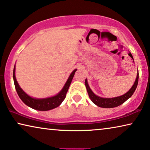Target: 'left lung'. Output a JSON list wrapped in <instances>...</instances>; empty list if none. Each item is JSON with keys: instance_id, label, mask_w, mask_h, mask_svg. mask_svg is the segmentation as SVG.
<instances>
[{"instance_id": "1", "label": "left lung", "mask_w": 150, "mask_h": 150, "mask_svg": "<svg viewBox=\"0 0 150 150\" xmlns=\"http://www.w3.org/2000/svg\"><path fill=\"white\" fill-rule=\"evenodd\" d=\"M138 79H139V71L137 72L135 81L134 83L132 88L129 89V91H127V92L126 93H125L124 95L121 96L112 98H100L99 96H98L95 95L94 93H93V91L91 90V89L89 88L88 81H87V79H86V81H85V85H86L89 97L93 103L96 105H97L98 106L102 107V108H114V107H117L118 106H120V104H123L125 101H127V100L133 94L134 91H135L136 88H137L138 84Z\"/></svg>"}]
</instances>
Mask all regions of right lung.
I'll return each mask as SVG.
<instances>
[{
	"label": "right lung",
	"mask_w": 150,
	"mask_h": 150,
	"mask_svg": "<svg viewBox=\"0 0 150 150\" xmlns=\"http://www.w3.org/2000/svg\"><path fill=\"white\" fill-rule=\"evenodd\" d=\"M76 71H77V69H75V70L71 73V74L69 76L67 81L66 82L65 85H64V88H62V90L60 91L57 96L48 98H44V99H36V98H33L32 97L29 96L28 95H27L26 93L22 90V89L20 88L19 84H18L16 78H15V65L14 67V69H13V75L15 89H16L17 94L19 96L20 99H21L27 106L31 107L32 108L38 110L46 111L57 108V107L59 106V105L62 103V101L64 100L69 86H70L71 83L72 81L73 77H74Z\"/></svg>",
	"instance_id": "1"
}]
</instances>
